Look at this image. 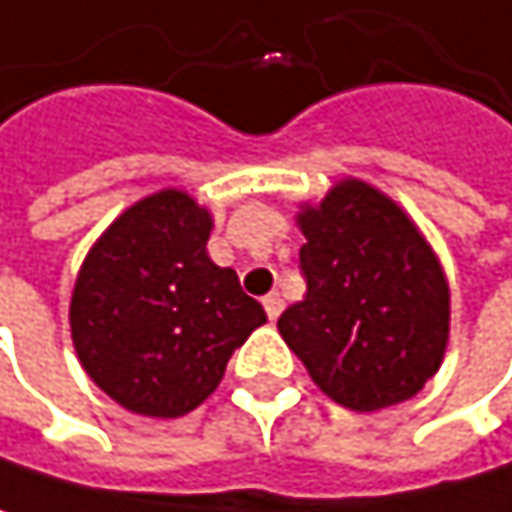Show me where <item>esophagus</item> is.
Returning <instances> with one entry per match:
<instances>
[{
  "label": "esophagus",
  "instance_id": "obj_1",
  "mask_svg": "<svg viewBox=\"0 0 512 512\" xmlns=\"http://www.w3.org/2000/svg\"><path fill=\"white\" fill-rule=\"evenodd\" d=\"M264 309H267V318L276 321V318L282 315V309H285V300H282L279 294H267V297H264Z\"/></svg>",
  "mask_w": 512,
  "mask_h": 512
}]
</instances>
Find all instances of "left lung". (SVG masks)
<instances>
[{
  "label": "left lung",
  "instance_id": "left-lung-1",
  "mask_svg": "<svg viewBox=\"0 0 512 512\" xmlns=\"http://www.w3.org/2000/svg\"><path fill=\"white\" fill-rule=\"evenodd\" d=\"M297 221L306 297L279 318L288 348L351 411L417 396L450 333V288L432 245L402 206L360 179H342Z\"/></svg>",
  "mask_w": 512,
  "mask_h": 512
}]
</instances>
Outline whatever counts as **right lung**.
<instances>
[{"mask_svg": "<svg viewBox=\"0 0 512 512\" xmlns=\"http://www.w3.org/2000/svg\"><path fill=\"white\" fill-rule=\"evenodd\" d=\"M209 230L194 197L164 188L128 206L77 273L68 318L80 366L134 414L194 411L230 354L267 324L236 273L209 261Z\"/></svg>", "mask_w": 512, "mask_h": 512, "instance_id": "obj_1", "label": "right lung"}]
</instances>
